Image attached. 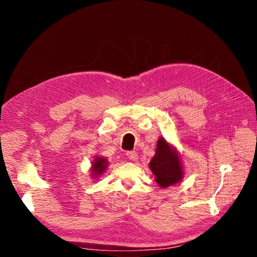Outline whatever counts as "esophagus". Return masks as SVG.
Returning a JSON list of instances; mask_svg holds the SVG:
<instances>
[{
	"label": "esophagus",
	"instance_id": "34e87169",
	"mask_svg": "<svg viewBox=\"0 0 257 257\" xmlns=\"http://www.w3.org/2000/svg\"><path fill=\"white\" fill-rule=\"evenodd\" d=\"M126 157H127V159L131 160V161H137L138 154H137V152H135V151H128V152L126 153Z\"/></svg>",
	"mask_w": 257,
	"mask_h": 257
}]
</instances>
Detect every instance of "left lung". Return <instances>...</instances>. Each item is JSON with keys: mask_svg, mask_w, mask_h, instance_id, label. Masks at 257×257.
<instances>
[{"mask_svg": "<svg viewBox=\"0 0 257 257\" xmlns=\"http://www.w3.org/2000/svg\"><path fill=\"white\" fill-rule=\"evenodd\" d=\"M149 168L155 176V182L162 189L180 182L184 177V168L181 157L177 148L170 145L164 137H160L157 143V149Z\"/></svg>", "mask_w": 257, "mask_h": 257, "instance_id": "8db88e82", "label": "left lung"}]
</instances>
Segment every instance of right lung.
I'll return each mask as SVG.
<instances>
[{
	"mask_svg": "<svg viewBox=\"0 0 257 257\" xmlns=\"http://www.w3.org/2000/svg\"><path fill=\"white\" fill-rule=\"evenodd\" d=\"M108 164L109 162L106 158L103 157H95L94 160L91 163V168H90V173L92 179H97L100 175H103L106 169L108 168Z\"/></svg>",
	"mask_w": 257,
	"mask_h": 257,
	"instance_id": "add662e5",
	"label": "right lung"
}]
</instances>
